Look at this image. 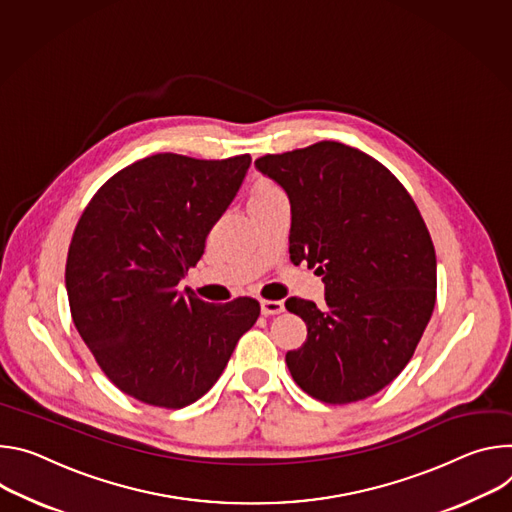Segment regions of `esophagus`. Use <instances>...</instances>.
<instances>
[{
	"label": "esophagus",
	"instance_id": "1",
	"mask_svg": "<svg viewBox=\"0 0 512 512\" xmlns=\"http://www.w3.org/2000/svg\"><path fill=\"white\" fill-rule=\"evenodd\" d=\"M260 311H262V315H278V313H282L285 311V303L282 301H260Z\"/></svg>",
	"mask_w": 512,
	"mask_h": 512
}]
</instances>
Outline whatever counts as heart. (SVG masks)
<instances>
[{
	"label": "heart",
	"mask_w": 512,
	"mask_h": 512,
	"mask_svg": "<svg viewBox=\"0 0 512 512\" xmlns=\"http://www.w3.org/2000/svg\"><path fill=\"white\" fill-rule=\"evenodd\" d=\"M278 187H274L272 183H258L254 193H252V199H264V197H272V195H278Z\"/></svg>",
	"instance_id": "obj_1"
}]
</instances>
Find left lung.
<instances>
[{"instance_id":"8db88e82","label":"left lung","mask_w":512,"mask_h":512,"mask_svg":"<svg viewBox=\"0 0 512 512\" xmlns=\"http://www.w3.org/2000/svg\"><path fill=\"white\" fill-rule=\"evenodd\" d=\"M256 168L291 201L289 252L323 276L325 307L291 297L307 342L287 354L295 382L329 405L356 403L403 372L431 319L437 260L396 177L339 142L266 154Z\"/></svg>"}]
</instances>
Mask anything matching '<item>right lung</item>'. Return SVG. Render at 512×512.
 <instances>
[{
  "instance_id": "right-lung-1",
  "label": "right lung",
  "mask_w": 512,
  "mask_h": 512,
  "mask_svg": "<svg viewBox=\"0 0 512 512\" xmlns=\"http://www.w3.org/2000/svg\"><path fill=\"white\" fill-rule=\"evenodd\" d=\"M252 158L154 154L89 201L67 256V295L105 376L152 407L183 409L217 382L260 305L205 303L179 282L238 195Z\"/></svg>"
}]
</instances>
